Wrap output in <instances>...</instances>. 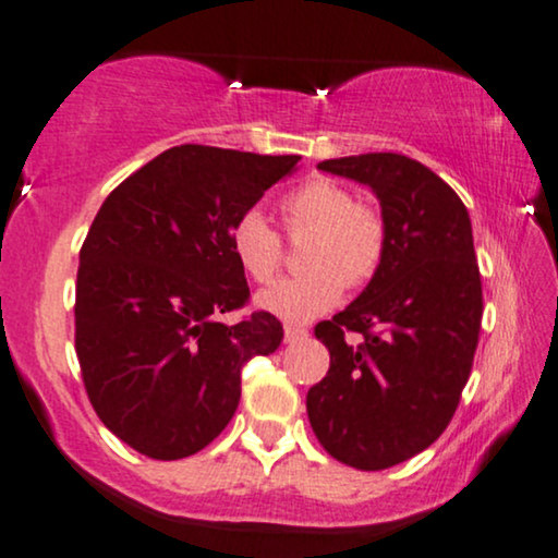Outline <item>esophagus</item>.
Segmentation results:
<instances>
[{
    "label": "esophagus",
    "instance_id": "esophagus-1",
    "mask_svg": "<svg viewBox=\"0 0 558 558\" xmlns=\"http://www.w3.org/2000/svg\"><path fill=\"white\" fill-rule=\"evenodd\" d=\"M306 337H308V329H303V327H286V342L288 344L306 340Z\"/></svg>",
    "mask_w": 558,
    "mask_h": 558
}]
</instances>
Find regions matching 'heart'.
<instances>
[{
    "instance_id": "b5f03b06",
    "label": "heart",
    "mask_w": 558,
    "mask_h": 558,
    "mask_svg": "<svg viewBox=\"0 0 558 558\" xmlns=\"http://www.w3.org/2000/svg\"><path fill=\"white\" fill-rule=\"evenodd\" d=\"M288 236H306L308 272L257 293V306L283 322H308L342 299L344 283L361 288L378 272L386 255V221L378 208L329 178H308L280 203ZM231 255L255 283H270L283 265V239L259 210H246L229 231Z\"/></svg>"
}]
</instances>
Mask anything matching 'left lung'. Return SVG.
<instances>
[{
  "instance_id": "obj_1",
  "label": "left lung",
  "mask_w": 558,
  "mask_h": 558,
  "mask_svg": "<svg viewBox=\"0 0 558 558\" xmlns=\"http://www.w3.org/2000/svg\"><path fill=\"white\" fill-rule=\"evenodd\" d=\"M319 169L368 185L389 239L365 291L316 324L329 371L306 393L308 422L337 461L391 469L442 435L474 365L484 303L471 218L448 182L404 154ZM350 330L361 345L343 342Z\"/></svg>"
}]
</instances>
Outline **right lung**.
Wrapping results in <instances>:
<instances>
[{"instance_id":"obj_1","label":"right lung","mask_w":558,"mask_h":558,"mask_svg":"<svg viewBox=\"0 0 558 558\" xmlns=\"http://www.w3.org/2000/svg\"><path fill=\"white\" fill-rule=\"evenodd\" d=\"M301 157L182 144L105 197L80 252L76 357L102 425L157 461L214 442L242 397V365L283 342L255 312L229 231Z\"/></svg>"}]
</instances>
